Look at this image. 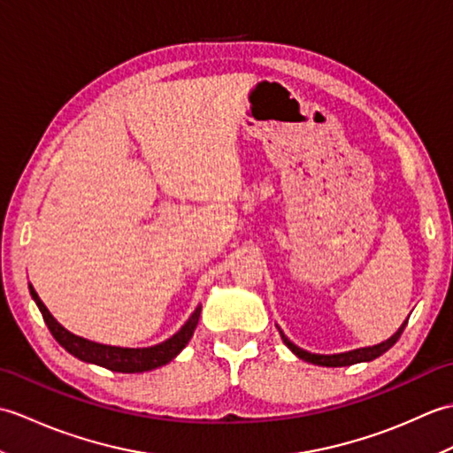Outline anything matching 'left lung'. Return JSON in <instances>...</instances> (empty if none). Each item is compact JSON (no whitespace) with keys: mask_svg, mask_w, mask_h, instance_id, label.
Listing matches in <instances>:
<instances>
[{"mask_svg":"<svg viewBox=\"0 0 453 453\" xmlns=\"http://www.w3.org/2000/svg\"><path fill=\"white\" fill-rule=\"evenodd\" d=\"M409 321V317H407ZM407 321L403 323L397 333L389 336L388 341H383L380 344H373V346H365V349H356V350H349V352H341V354H313V352H307L303 349H300V346H296L288 336L280 331V326H278V331H280V336L284 344L290 349L297 358H302L305 362H311L315 365H326V368H341V365H352V364H358V362H370V360H375L378 356H381L383 352H388L393 344H395L399 341V336L403 333V329H405Z\"/></svg>","mask_w":453,"mask_h":453,"instance_id":"obj_1","label":"left lung"}]
</instances>
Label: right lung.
<instances>
[{
    "label": "right lung",
    "instance_id": "right-lung-1",
    "mask_svg": "<svg viewBox=\"0 0 453 453\" xmlns=\"http://www.w3.org/2000/svg\"><path fill=\"white\" fill-rule=\"evenodd\" d=\"M28 290H31L33 300L42 313L46 326L50 329L54 339L60 342V346H64L67 352L83 362H89L95 365H101V368H107L111 372H122V373L150 372V370L159 368V365L169 364L188 344L192 333L196 329L198 317L202 311V305H198L195 313L188 317V321L167 341H163L156 346H148V349H122V346L93 342L64 329V326L54 319L52 313L46 310V305L42 303L41 297H38V294L35 292V288L31 284H28Z\"/></svg>",
    "mask_w": 453,
    "mask_h": 453
}]
</instances>
